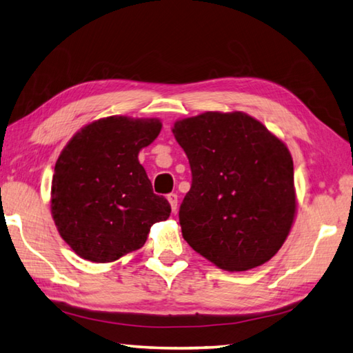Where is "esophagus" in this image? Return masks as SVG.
Returning a JSON list of instances; mask_svg holds the SVG:
<instances>
[{
  "label": "esophagus",
  "instance_id": "esophagus-1",
  "mask_svg": "<svg viewBox=\"0 0 353 353\" xmlns=\"http://www.w3.org/2000/svg\"><path fill=\"white\" fill-rule=\"evenodd\" d=\"M167 199H168V202L171 205V210L176 211L177 210V194H176V192H171V194L167 196Z\"/></svg>",
  "mask_w": 353,
  "mask_h": 353
}]
</instances>
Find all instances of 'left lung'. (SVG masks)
<instances>
[{
  "label": "left lung",
  "instance_id": "obj_1",
  "mask_svg": "<svg viewBox=\"0 0 353 353\" xmlns=\"http://www.w3.org/2000/svg\"><path fill=\"white\" fill-rule=\"evenodd\" d=\"M172 133L192 176L179 210L188 245L225 271H248L272 259L295 214L286 145L240 112L188 117Z\"/></svg>",
  "mask_w": 353,
  "mask_h": 353
}]
</instances>
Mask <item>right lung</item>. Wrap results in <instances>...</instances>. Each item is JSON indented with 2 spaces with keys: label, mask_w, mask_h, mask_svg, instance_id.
<instances>
[{
  "label": "right lung",
  "mask_w": 353,
  "mask_h": 353,
  "mask_svg": "<svg viewBox=\"0 0 353 353\" xmlns=\"http://www.w3.org/2000/svg\"><path fill=\"white\" fill-rule=\"evenodd\" d=\"M157 119L110 116L82 128L62 150L52 181V216L79 257L107 263L143 246L171 206L153 192L139 151L161 133Z\"/></svg>",
  "instance_id": "right-lung-1"
}]
</instances>
